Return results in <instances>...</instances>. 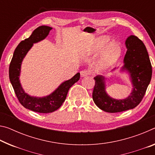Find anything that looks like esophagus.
<instances>
[{
  "label": "esophagus",
  "mask_w": 155,
  "mask_h": 155,
  "mask_svg": "<svg viewBox=\"0 0 155 155\" xmlns=\"http://www.w3.org/2000/svg\"><path fill=\"white\" fill-rule=\"evenodd\" d=\"M80 73H81V77H86V76L91 74V71L85 69V70H83L81 71Z\"/></svg>",
  "instance_id": "esophagus-1"
}]
</instances>
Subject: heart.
Masks as SVG:
<instances>
[{
    "mask_svg": "<svg viewBox=\"0 0 155 155\" xmlns=\"http://www.w3.org/2000/svg\"><path fill=\"white\" fill-rule=\"evenodd\" d=\"M108 36H100L94 41L91 51L92 52H99L102 51L98 60L97 65L99 68L104 69L115 63L120 58L122 53V48L119 43H111Z\"/></svg>",
    "mask_w": 155,
    "mask_h": 155,
    "instance_id": "b5f03b06",
    "label": "heart"
}]
</instances>
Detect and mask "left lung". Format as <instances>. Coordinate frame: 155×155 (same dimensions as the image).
Masks as SVG:
<instances>
[{
  "label": "left lung",
  "instance_id": "left-lung-1",
  "mask_svg": "<svg viewBox=\"0 0 155 155\" xmlns=\"http://www.w3.org/2000/svg\"><path fill=\"white\" fill-rule=\"evenodd\" d=\"M126 45L127 50L122 69L130 74L133 90L126 99H114L105 92L104 77L102 76L94 77L92 99L94 104L105 112L115 113L134 108L143 99L151 81L153 70L144 43L137 36L131 35L127 38Z\"/></svg>",
  "mask_w": 155,
  "mask_h": 155
}]
</instances>
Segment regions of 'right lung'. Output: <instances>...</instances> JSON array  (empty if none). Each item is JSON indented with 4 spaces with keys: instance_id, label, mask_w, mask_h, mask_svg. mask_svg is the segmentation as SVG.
<instances>
[{
    "instance_id": "obj_1",
    "label": "right lung",
    "mask_w": 155,
    "mask_h": 155,
    "mask_svg": "<svg viewBox=\"0 0 155 155\" xmlns=\"http://www.w3.org/2000/svg\"><path fill=\"white\" fill-rule=\"evenodd\" d=\"M51 29L50 27L45 25L36 28L28 38L22 41L16 47L9 64V80L17 99L23 107L36 112L50 113L58 110L65 101L69 89L80 78V73H77L71 79L63 82L50 95L45 97H30L24 92L19 81L22 61L29 49L32 47L33 43L45 38Z\"/></svg>"
}]
</instances>
